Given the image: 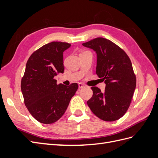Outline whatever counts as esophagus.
Returning <instances> with one entry per match:
<instances>
[{"instance_id":"obj_1","label":"esophagus","mask_w":158,"mask_h":158,"mask_svg":"<svg viewBox=\"0 0 158 158\" xmlns=\"http://www.w3.org/2000/svg\"><path fill=\"white\" fill-rule=\"evenodd\" d=\"M84 86V84L82 83H78V87L79 88H82Z\"/></svg>"}]
</instances>
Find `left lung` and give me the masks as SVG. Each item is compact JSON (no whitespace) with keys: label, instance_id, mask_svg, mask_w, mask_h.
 <instances>
[{"label":"left lung","instance_id":"8db88e82","mask_svg":"<svg viewBox=\"0 0 158 158\" xmlns=\"http://www.w3.org/2000/svg\"><path fill=\"white\" fill-rule=\"evenodd\" d=\"M82 45L96 52V74L106 84L104 92L92 87L93 95L87 102L88 106L102 120H118L130 106L136 88V78L131 59L120 47L103 37Z\"/></svg>","mask_w":158,"mask_h":158}]
</instances>
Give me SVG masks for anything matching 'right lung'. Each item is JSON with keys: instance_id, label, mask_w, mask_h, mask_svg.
I'll use <instances>...</instances> for the list:
<instances>
[{"instance_id": "add662e5", "label": "right lung", "mask_w": 158, "mask_h": 158, "mask_svg": "<svg viewBox=\"0 0 158 158\" xmlns=\"http://www.w3.org/2000/svg\"><path fill=\"white\" fill-rule=\"evenodd\" d=\"M70 44L52 41L35 51L27 60L21 89L28 111L37 121L51 124L63 115L78 85L56 84L54 76L64 73L63 52Z\"/></svg>"}]
</instances>
